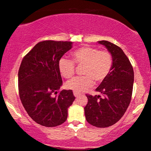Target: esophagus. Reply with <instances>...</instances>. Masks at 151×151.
<instances>
[{
    "label": "esophagus",
    "instance_id": "1",
    "mask_svg": "<svg viewBox=\"0 0 151 151\" xmlns=\"http://www.w3.org/2000/svg\"><path fill=\"white\" fill-rule=\"evenodd\" d=\"M73 95H74V96L76 97V98H77V97H78V96H80V93H77V92L73 91Z\"/></svg>",
    "mask_w": 151,
    "mask_h": 151
}]
</instances>
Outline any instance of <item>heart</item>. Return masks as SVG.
<instances>
[{"mask_svg": "<svg viewBox=\"0 0 151 151\" xmlns=\"http://www.w3.org/2000/svg\"><path fill=\"white\" fill-rule=\"evenodd\" d=\"M73 61L62 58L58 62L60 73L64 78H70L75 73V65H84L82 74L68 81L66 87L77 93L85 91L93 85L95 80L100 83L106 79L112 69L113 60L108 51H100L96 47H82L71 53Z\"/></svg>", "mask_w": 151, "mask_h": 151, "instance_id": "1", "label": "heart"}]
</instances>
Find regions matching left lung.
Segmentation results:
<instances>
[{
    "label": "left lung",
    "mask_w": 151,
    "mask_h": 151,
    "mask_svg": "<svg viewBox=\"0 0 151 151\" xmlns=\"http://www.w3.org/2000/svg\"><path fill=\"white\" fill-rule=\"evenodd\" d=\"M113 56L112 69L96 91L103 95L86 94L88 103L84 115L90 124L98 128L112 126L122 118L129 106L134 82V72L129 58L120 47L106 40L98 41Z\"/></svg>",
    "instance_id": "left-lung-1"
}]
</instances>
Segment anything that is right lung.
<instances>
[{
	"instance_id": "obj_1",
	"label": "right lung",
	"mask_w": 151,
	"mask_h": 151,
	"mask_svg": "<svg viewBox=\"0 0 151 151\" xmlns=\"http://www.w3.org/2000/svg\"><path fill=\"white\" fill-rule=\"evenodd\" d=\"M72 42H38L22 59L18 71V90L27 113L38 124L54 127L67 119L68 108L75 100L71 90L58 91L63 85L58 62L72 48Z\"/></svg>"
}]
</instances>
